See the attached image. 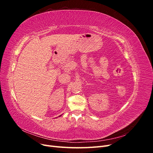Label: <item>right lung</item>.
I'll use <instances>...</instances> for the list:
<instances>
[{"instance_id":"add662e5","label":"right lung","mask_w":153,"mask_h":153,"mask_svg":"<svg viewBox=\"0 0 153 153\" xmlns=\"http://www.w3.org/2000/svg\"><path fill=\"white\" fill-rule=\"evenodd\" d=\"M61 115H59V117H61Z\"/></svg>"}]
</instances>
